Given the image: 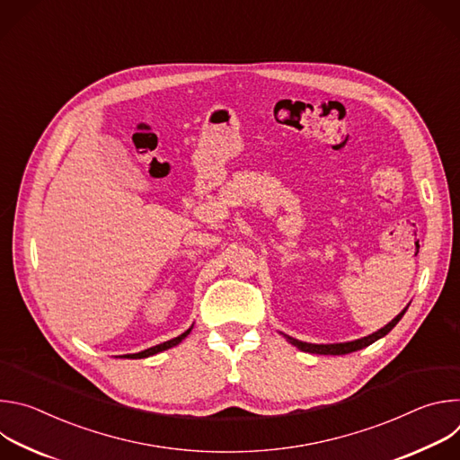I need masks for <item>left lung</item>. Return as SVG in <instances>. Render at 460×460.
<instances>
[{
  "label": "left lung",
  "mask_w": 460,
  "mask_h": 460,
  "mask_svg": "<svg viewBox=\"0 0 460 460\" xmlns=\"http://www.w3.org/2000/svg\"><path fill=\"white\" fill-rule=\"evenodd\" d=\"M408 307H410V304H408L395 318H393L391 322H387L384 327H380L378 332H375V333H371V335H367V337L351 341V342H341V344H309V342L296 341V339H293V337H289V335H284V333H280V335H284L289 344H293L295 348H298L300 351H305V353H316V355H346V353H351V351L367 348L369 344H373V342H376L378 339L385 337V335L393 330V327H395V325L399 323V320L404 316V313L408 311Z\"/></svg>",
  "instance_id": "8db88e82"
}]
</instances>
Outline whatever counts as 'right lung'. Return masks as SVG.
<instances>
[{"label":"right lung","mask_w":460,"mask_h":460,"mask_svg":"<svg viewBox=\"0 0 460 460\" xmlns=\"http://www.w3.org/2000/svg\"><path fill=\"white\" fill-rule=\"evenodd\" d=\"M190 330H192V325L189 327L187 332H183L181 335H178L176 339H171V341H167V342H162V344H158V346H153V348H147V349H144V351H140V353H128V355H121L123 358H147V357H151V355H156V353H162V351H165V349H171V348H174V346H178L189 333H190Z\"/></svg>","instance_id":"obj_1"}]
</instances>
